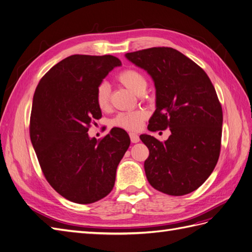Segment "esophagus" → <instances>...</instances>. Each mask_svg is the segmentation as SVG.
<instances>
[{"label": "esophagus", "instance_id": "1", "mask_svg": "<svg viewBox=\"0 0 252 252\" xmlns=\"http://www.w3.org/2000/svg\"><path fill=\"white\" fill-rule=\"evenodd\" d=\"M129 136H130V141L132 142V143H138V142H140V136L136 134V133H129Z\"/></svg>", "mask_w": 252, "mask_h": 252}]
</instances>
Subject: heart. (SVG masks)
<instances>
[{"mask_svg": "<svg viewBox=\"0 0 252 252\" xmlns=\"http://www.w3.org/2000/svg\"><path fill=\"white\" fill-rule=\"evenodd\" d=\"M117 81L136 95L144 94L147 88V79L139 70L128 68L117 75ZM95 103L102 111L107 110L110 106V88L107 83H101L95 91ZM146 113L144 111L121 112L114 118L112 124L128 131H135L141 128Z\"/></svg>", "mask_w": 252, "mask_h": 252, "instance_id": "1", "label": "heart"}]
</instances>
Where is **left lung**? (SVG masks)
Masks as SVG:
<instances>
[{
    "mask_svg": "<svg viewBox=\"0 0 252 252\" xmlns=\"http://www.w3.org/2000/svg\"><path fill=\"white\" fill-rule=\"evenodd\" d=\"M126 58L155 82L157 109L148 129L171 131L165 142L140 136L149 149L144 163L149 184L169 195L194 191L220 157L223 111L215 87L207 73L177 49L152 47L126 53Z\"/></svg>",
    "mask_w": 252,
    "mask_h": 252,
    "instance_id": "obj_1",
    "label": "left lung"
}]
</instances>
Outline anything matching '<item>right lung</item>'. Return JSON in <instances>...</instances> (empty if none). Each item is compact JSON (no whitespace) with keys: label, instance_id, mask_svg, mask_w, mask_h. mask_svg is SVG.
Wrapping results in <instances>:
<instances>
[{"label":"right lung","instance_id":"1","mask_svg":"<svg viewBox=\"0 0 252 252\" xmlns=\"http://www.w3.org/2000/svg\"><path fill=\"white\" fill-rule=\"evenodd\" d=\"M121 61L113 56L73 55L44 74L33 95L29 133L45 179L68 201L91 204L114 186L130 139L114 127L101 141L90 139L102 117L95 91Z\"/></svg>","mask_w":252,"mask_h":252}]
</instances>
